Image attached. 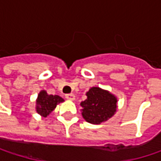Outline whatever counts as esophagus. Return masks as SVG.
I'll return each mask as SVG.
<instances>
[{
    "label": "esophagus",
    "instance_id": "obj_1",
    "mask_svg": "<svg viewBox=\"0 0 161 161\" xmlns=\"http://www.w3.org/2000/svg\"><path fill=\"white\" fill-rule=\"evenodd\" d=\"M65 98H66L67 100H69V101H75V96L73 93H71V94H66V95H65Z\"/></svg>",
    "mask_w": 161,
    "mask_h": 161
}]
</instances>
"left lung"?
Instances as JSON below:
<instances>
[{
    "label": "left lung",
    "instance_id": "obj_1",
    "mask_svg": "<svg viewBox=\"0 0 161 161\" xmlns=\"http://www.w3.org/2000/svg\"><path fill=\"white\" fill-rule=\"evenodd\" d=\"M86 100L82 102V115L91 124H101L111 118L117 108V99L107 90L98 86L91 87L86 92Z\"/></svg>",
    "mask_w": 161,
    "mask_h": 161
}]
</instances>
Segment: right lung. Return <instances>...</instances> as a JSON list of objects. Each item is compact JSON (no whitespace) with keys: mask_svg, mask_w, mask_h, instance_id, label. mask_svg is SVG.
I'll use <instances>...</instances> for the list:
<instances>
[{"mask_svg":"<svg viewBox=\"0 0 161 161\" xmlns=\"http://www.w3.org/2000/svg\"><path fill=\"white\" fill-rule=\"evenodd\" d=\"M64 102V100L58 95H48L46 90L40 91L36 100V112L40 115L47 117L52 112L57 104Z\"/></svg>","mask_w":161,"mask_h":161,"instance_id":"add662e5","label":"right lung"}]
</instances>
